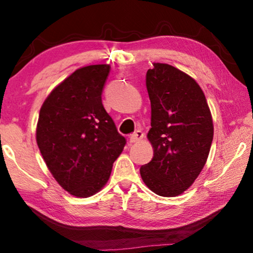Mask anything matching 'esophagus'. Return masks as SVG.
<instances>
[{"mask_svg":"<svg viewBox=\"0 0 253 253\" xmlns=\"http://www.w3.org/2000/svg\"><path fill=\"white\" fill-rule=\"evenodd\" d=\"M144 137V132L142 130H136L135 132H132L129 137V142L130 143H137L139 142L140 139H142Z\"/></svg>","mask_w":253,"mask_h":253,"instance_id":"34e87169","label":"esophagus"}]
</instances>
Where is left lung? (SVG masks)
<instances>
[{
	"instance_id": "8db88e82",
	"label": "left lung",
	"mask_w": 253,
	"mask_h": 253,
	"mask_svg": "<svg viewBox=\"0 0 253 253\" xmlns=\"http://www.w3.org/2000/svg\"><path fill=\"white\" fill-rule=\"evenodd\" d=\"M152 119L147 137L153 160L140 176L161 196L186 191L207 163L213 139V122L198 83L173 66L154 63L146 74Z\"/></svg>"
}]
</instances>
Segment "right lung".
Returning a JSON list of instances; mask_svg holds the SVG:
<instances>
[{
    "label": "right lung",
    "mask_w": 253,
    "mask_h": 253,
    "mask_svg": "<svg viewBox=\"0 0 253 253\" xmlns=\"http://www.w3.org/2000/svg\"><path fill=\"white\" fill-rule=\"evenodd\" d=\"M108 65L80 68L42 105L37 143L60 185L77 198L97 193L110 176L126 138L101 101Z\"/></svg>",
    "instance_id": "obj_1"
}]
</instances>
